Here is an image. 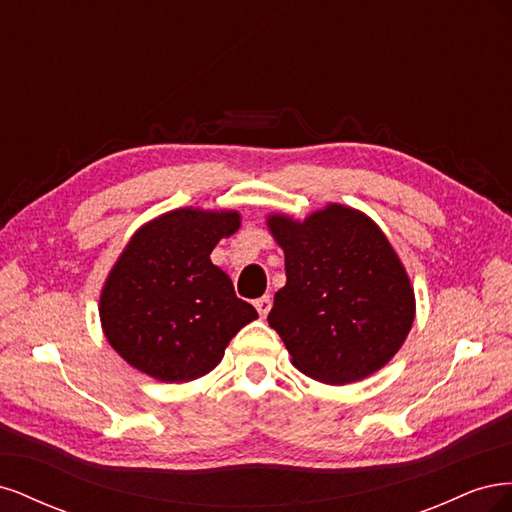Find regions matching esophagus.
I'll use <instances>...</instances> for the list:
<instances>
[{"label":"esophagus","instance_id":"obj_1","mask_svg":"<svg viewBox=\"0 0 512 512\" xmlns=\"http://www.w3.org/2000/svg\"><path fill=\"white\" fill-rule=\"evenodd\" d=\"M271 305H273V301H271L269 294H265V297H260V299H256V301H254V307L258 309V314H260L262 318H265V316L269 314Z\"/></svg>","mask_w":512,"mask_h":512}]
</instances>
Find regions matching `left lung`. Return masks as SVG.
<instances>
[{"label": "left lung", "mask_w": 512, "mask_h": 512, "mask_svg": "<svg viewBox=\"0 0 512 512\" xmlns=\"http://www.w3.org/2000/svg\"><path fill=\"white\" fill-rule=\"evenodd\" d=\"M269 228L286 254L269 324L294 367L348 384L389 363L414 322V292L384 232L342 205L305 222L273 215Z\"/></svg>", "instance_id": "1"}]
</instances>
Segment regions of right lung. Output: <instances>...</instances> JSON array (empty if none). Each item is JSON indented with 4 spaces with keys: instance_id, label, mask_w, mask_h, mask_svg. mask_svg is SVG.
<instances>
[{
    "instance_id": "obj_1",
    "label": "right lung",
    "mask_w": 512,
    "mask_h": 512,
    "mask_svg": "<svg viewBox=\"0 0 512 512\" xmlns=\"http://www.w3.org/2000/svg\"><path fill=\"white\" fill-rule=\"evenodd\" d=\"M237 228V211L179 209L132 237L100 299L106 339L132 367L162 382L200 378L258 318L209 258Z\"/></svg>"
}]
</instances>
